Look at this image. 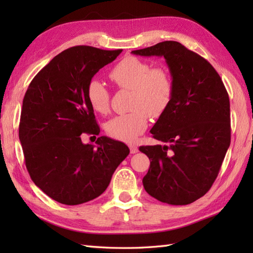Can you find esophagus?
I'll return each instance as SVG.
<instances>
[{"label":"esophagus","mask_w":253,"mask_h":253,"mask_svg":"<svg viewBox=\"0 0 253 253\" xmlns=\"http://www.w3.org/2000/svg\"><path fill=\"white\" fill-rule=\"evenodd\" d=\"M129 148H130V152L133 154V153H137L139 150H138V147L137 146H135V144H130L129 146Z\"/></svg>","instance_id":"esophagus-1"}]
</instances>
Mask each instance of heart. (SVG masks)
<instances>
[{
    "instance_id": "heart-1",
    "label": "heart",
    "mask_w": 253,
    "mask_h": 253,
    "mask_svg": "<svg viewBox=\"0 0 253 253\" xmlns=\"http://www.w3.org/2000/svg\"><path fill=\"white\" fill-rule=\"evenodd\" d=\"M109 77L117 88L131 90L130 109L106 123L107 135L117 140L132 142L146 130L149 115L159 118L164 114L173 99L174 83L169 71L136 56H126L111 69ZM87 100L92 110L104 115L110 111L111 93L98 79L90 80Z\"/></svg>"
}]
</instances>
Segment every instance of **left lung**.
<instances>
[{
    "label": "left lung",
    "mask_w": 253,
    "mask_h": 253,
    "mask_svg": "<svg viewBox=\"0 0 253 253\" xmlns=\"http://www.w3.org/2000/svg\"><path fill=\"white\" fill-rule=\"evenodd\" d=\"M131 53L164 56L174 83L168 110L150 130L164 146L139 148L150 160L144 189L173 206L195 202L215 181L230 144L227 90L211 64L179 42H160Z\"/></svg>",
    "instance_id": "obj_1"
}]
</instances>
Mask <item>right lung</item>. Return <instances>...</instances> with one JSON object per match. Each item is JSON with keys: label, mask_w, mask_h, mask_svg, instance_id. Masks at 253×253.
Segmentation results:
<instances>
[{"label": "right lung", "mask_w": 253, "mask_h": 253, "mask_svg": "<svg viewBox=\"0 0 253 253\" xmlns=\"http://www.w3.org/2000/svg\"><path fill=\"white\" fill-rule=\"evenodd\" d=\"M122 51L69 47L36 75L25 93L19 140L27 170L36 186L62 204L76 206L102 195L129 154L125 143L107 137H99L96 148L82 141V133H100L87 100L88 84Z\"/></svg>", "instance_id": "right-lung-1"}]
</instances>
